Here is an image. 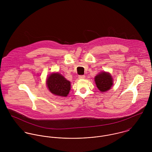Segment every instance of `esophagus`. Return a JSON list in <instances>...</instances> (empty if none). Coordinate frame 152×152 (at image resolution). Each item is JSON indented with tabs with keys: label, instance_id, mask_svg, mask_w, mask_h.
Returning a JSON list of instances; mask_svg holds the SVG:
<instances>
[{
	"label": "esophagus",
	"instance_id": "1",
	"mask_svg": "<svg viewBox=\"0 0 152 152\" xmlns=\"http://www.w3.org/2000/svg\"><path fill=\"white\" fill-rule=\"evenodd\" d=\"M79 79H84L86 78V76L84 75H79L78 77Z\"/></svg>",
	"mask_w": 152,
	"mask_h": 152
}]
</instances>
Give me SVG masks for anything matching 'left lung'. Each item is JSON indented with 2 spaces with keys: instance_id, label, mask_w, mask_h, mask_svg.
<instances>
[{
  "instance_id": "1",
  "label": "left lung",
  "mask_w": 152,
  "mask_h": 152,
  "mask_svg": "<svg viewBox=\"0 0 152 152\" xmlns=\"http://www.w3.org/2000/svg\"><path fill=\"white\" fill-rule=\"evenodd\" d=\"M96 87L101 92L109 90L113 84V79L109 73L102 72L97 75L95 78Z\"/></svg>"
}]
</instances>
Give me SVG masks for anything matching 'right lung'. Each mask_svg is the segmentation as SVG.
<instances>
[{
    "instance_id": "obj_1",
    "label": "right lung",
    "mask_w": 152,
    "mask_h": 152,
    "mask_svg": "<svg viewBox=\"0 0 152 152\" xmlns=\"http://www.w3.org/2000/svg\"><path fill=\"white\" fill-rule=\"evenodd\" d=\"M48 78L47 85L51 93L61 96H67L71 88L69 81L58 73L52 74Z\"/></svg>"
}]
</instances>
